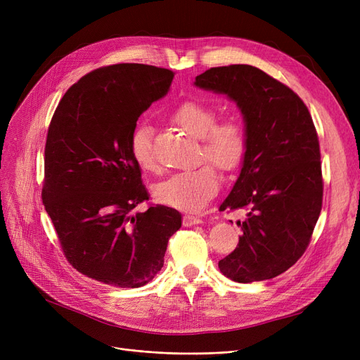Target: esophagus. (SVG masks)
Here are the masks:
<instances>
[{
  "mask_svg": "<svg viewBox=\"0 0 360 360\" xmlns=\"http://www.w3.org/2000/svg\"><path fill=\"white\" fill-rule=\"evenodd\" d=\"M182 221H184V226H194V224L202 223V219L197 217V216H191V214H185Z\"/></svg>",
  "mask_w": 360,
  "mask_h": 360,
  "instance_id": "34e87169",
  "label": "esophagus"
}]
</instances>
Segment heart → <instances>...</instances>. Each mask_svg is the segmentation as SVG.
I'll list each match as a JSON object with an SVG mask.
<instances>
[{
    "label": "heart",
    "instance_id": "b5f03b06",
    "mask_svg": "<svg viewBox=\"0 0 360 360\" xmlns=\"http://www.w3.org/2000/svg\"><path fill=\"white\" fill-rule=\"evenodd\" d=\"M170 121L188 136L198 139L200 158L210 160L224 172L236 169L248 148L247 129L235 117L216 121V110L197 101L179 103ZM129 151L134 162L146 172H156L158 162L151 147V129L139 125L129 139ZM220 179L210 163L170 175L155 188L158 201L185 212H198L219 191Z\"/></svg>",
    "mask_w": 360,
    "mask_h": 360
}]
</instances>
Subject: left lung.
<instances>
[{"label":"left lung","instance_id":"left-lung-1","mask_svg":"<svg viewBox=\"0 0 360 360\" xmlns=\"http://www.w3.org/2000/svg\"><path fill=\"white\" fill-rule=\"evenodd\" d=\"M194 84L226 94L240 109L247 155L220 210L247 209L242 235L220 271L238 283L273 278L308 248L323 207L316 129L297 94L257 67H214Z\"/></svg>","mask_w":360,"mask_h":360}]
</instances>
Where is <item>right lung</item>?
I'll return each instance as SVG.
<instances>
[{
  "instance_id": "1",
  "label": "right lung",
  "mask_w": 360,
  "mask_h": 360,
  "mask_svg": "<svg viewBox=\"0 0 360 360\" xmlns=\"http://www.w3.org/2000/svg\"><path fill=\"white\" fill-rule=\"evenodd\" d=\"M172 80L170 70L146 64L93 70L65 91L49 124L46 213L71 266L113 288L153 280L182 224L179 212L166 205L132 213L148 193L129 139Z\"/></svg>"
}]
</instances>
